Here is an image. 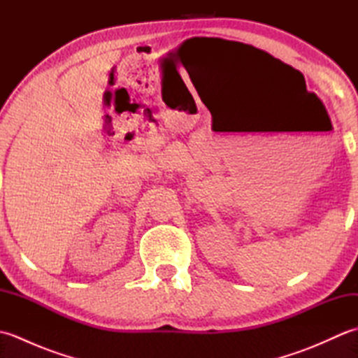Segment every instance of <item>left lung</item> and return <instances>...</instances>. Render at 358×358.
Returning <instances> with one entry per match:
<instances>
[{"label": "left lung", "mask_w": 358, "mask_h": 358, "mask_svg": "<svg viewBox=\"0 0 358 358\" xmlns=\"http://www.w3.org/2000/svg\"><path fill=\"white\" fill-rule=\"evenodd\" d=\"M249 48H250V49H255V48H252V45H249ZM257 50H258V49H257Z\"/></svg>", "instance_id": "obj_1"}]
</instances>
